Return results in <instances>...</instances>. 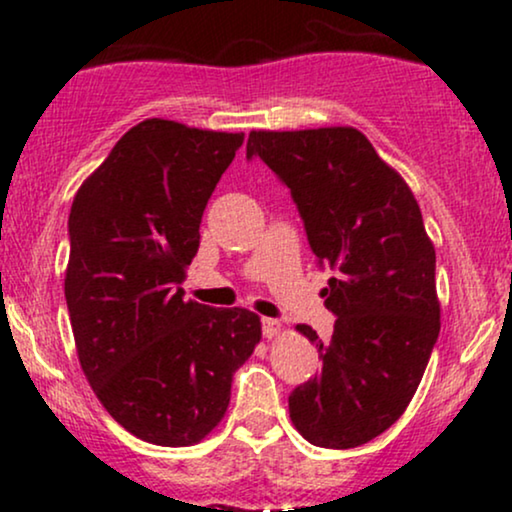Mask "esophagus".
<instances>
[{"instance_id": "esophagus-1", "label": "esophagus", "mask_w": 512, "mask_h": 512, "mask_svg": "<svg viewBox=\"0 0 512 512\" xmlns=\"http://www.w3.org/2000/svg\"><path fill=\"white\" fill-rule=\"evenodd\" d=\"M281 330H284V327H281V322L274 320V317H264V320H262V334L267 339L279 337Z\"/></svg>"}]
</instances>
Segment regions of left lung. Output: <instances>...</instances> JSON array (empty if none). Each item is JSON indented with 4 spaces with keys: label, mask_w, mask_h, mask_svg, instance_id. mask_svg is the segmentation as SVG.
I'll use <instances>...</instances> for the list:
<instances>
[{
    "label": "left lung",
    "mask_w": 512,
    "mask_h": 512,
    "mask_svg": "<svg viewBox=\"0 0 512 512\" xmlns=\"http://www.w3.org/2000/svg\"><path fill=\"white\" fill-rule=\"evenodd\" d=\"M291 190L308 243L334 276L322 291L337 315L330 342L308 325L322 373L289 397L308 443L346 450L387 431L409 407L440 332L436 250L395 168L354 127L248 137Z\"/></svg>",
    "instance_id": "left-lung-1"
}]
</instances>
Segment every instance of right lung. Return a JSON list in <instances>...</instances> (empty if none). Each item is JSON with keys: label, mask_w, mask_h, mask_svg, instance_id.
Wrapping results in <instances>:
<instances>
[{"label": "right lung", "mask_w": 512, "mask_h": 512, "mask_svg": "<svg viewBox=\"0 0 512 512\" xmlns=\"http://www.w3.org/2000/svg\"><path fill=\"white\" fill-rule=\"evenodd\" d=\"M245 134L139 122L76 192L64 276L81 370L108 414L166 448L207 438L262 339L245 308L185 301L199 223Z\"/></svg>", "instance_id": "right-lung-1"}]
</instances>
